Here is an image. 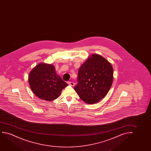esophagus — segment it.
Instances as JSON below:
<instances>
[{
    "label": "esophagus",
    "mask_w": 151,
    "mask_h": 151,
    "mask_svg": "<svg viewBox=\"0 0 151 151\" xmlns=\"http://www.w3.org/2000/svg\"><path fill=\"white\" fill-rule=\"evenodd\" d=\"M68 84L70 85V86H74L75 85L74 83H73V82H72V81H68Z\"/></svg>",
    "instance_id": "34e87169"
}]
</instances>
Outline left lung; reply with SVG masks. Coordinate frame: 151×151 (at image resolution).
I'll return each instance as SVG.
<instances>
[{"label":"left lung","mask_w":151,"mask_h":151,"mask_svg":"<svg viewBox=\"0 0 151 151\" xmlns=\"http://www.w3.org/2000/svg\"><path fill=\"white\" fill-rule=\"evenodd\" d=\"M113 75V68L109 62L102 56L93 54L79 69L78 83L74 90L86 103H96L109 91Z\"/></svg>","instance_id":"8db88e82"}]
</instances>
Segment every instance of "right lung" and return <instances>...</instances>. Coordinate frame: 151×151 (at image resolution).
<instances>
[{
  "instance_id": "right-lung-1",
  "label": "right lung",
  "mask_w": 151,
  "mask_h": 151,
  "mask_svg": "<svg viewBox=\"0 0 151 151\" xmlns=\"http://www.w3.org/2000/svg\"><path fill=\"white\" fill-rule=\"evenodd\" d=\"M31 90L40 99L52 101L60 96L68 84L56 74L55 66L40 63L31 70L29 75Z\"/></svg>"
}]
</instances>
